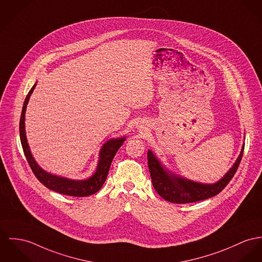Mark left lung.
Masks as SVG:
<instances>
[{"mask_svg":"<svg viewBox=\"0 0 262 262\" xmlns=\"http://www.w3.org/2000/svg\"><path fill=\"white\" fill-rule=\"evenodd\" d=\"M244 144L239 157L222 180L215 183H201L179 177L163 168L161 161L151 150L147 151V163L157 192L165 201L173 203H190L207 200L219 194L231 181L242 161Z\"/></svg>","mask_w":262,"mask_h":262,"instance_id":"1","label":"left lung"}]
</instances>
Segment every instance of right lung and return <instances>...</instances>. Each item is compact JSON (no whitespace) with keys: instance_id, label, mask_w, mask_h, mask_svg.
<instances>
[{"instance_id":"right-lung-1","label":"right lung","mask_w":262,"mask_h":262,"mask_svg":"<svg viewBox=\"0 0 262 262\" xmlns=\"http://www.w3.org/2000/svg\"><path fill=\"white\" fill-rule=\"evenodd\" d=\"M37 83L33 85L31 91L26 97V100L24 101L21 115L20 120V143L23 146L24 154L26 156V159L29 162L34 174L36 178L49 189L57 191L64 195L70 196H78V198H83L89 196L101 189L102 184L106 180L112 161L114 160L117 151L121 147L123 141H125V138H120V139H112L106 141L100 150V160L98 162L97 169L95 173L88 180L83 181H75L70 180L67 178H61L52 173L47 172L43 170L40 165L36 162L35 159L32 156V152L30 150L27 137H26V130H25V114L27 110V104L30 100V97L35 89Z\"/></svg>"}]
</instances>
